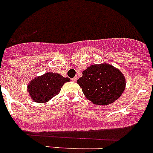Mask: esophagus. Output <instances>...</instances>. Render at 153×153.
Returning a JSON list of instances; mask_svg holds the SVG:
<instances>
[{"label": "esophagus", "instance_id": "obj_1", "mask_svg": "<svg viewBox=\"0 0 153 153\" xmlns=\"http://www.w3.org/2000/svg\"><path fill=\"white\" fill-rule=\"evenodd\" d=\"M76 80H77V77H74V78H73V79H72V81H73V82H76Z\"/></svg>", "mask_w": 153, "mask_h": 153}]
</instances>
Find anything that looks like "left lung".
Wrapping results in <instances>:
<instances>
[{"instance_id":"1","label":"left lung","mask_w":153,"mask_h":153,"mask_svg":"<svg viewBox=\"0 0 153 153\" xmlns=\"http://www.w3.org/2000/svg\"><path fill=\"white\" fill-rule=\"evenodd\" d=\"M76 83L93 104L108 105L119 98L126 85L124 74L108 63L88 66Z\"/></svg>"}]
</instances>
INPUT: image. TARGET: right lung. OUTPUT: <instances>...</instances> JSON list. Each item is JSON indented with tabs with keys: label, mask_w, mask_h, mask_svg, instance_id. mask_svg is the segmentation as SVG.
Returning a JSON list of instances; mask_svg holds the SVG:
<instances>
[{
	"label": "right lung",
	"mask_w": 153,
	"mask_h": 153,
	"mask_svg": "<svg viewBox=\"0 0 153 153\" xmlns=\"http://www.w3.org/2000/svg\"><path fill=\"white\" fill-rule=\"evenodd\" d=\"M70 79L63 77L56 73H45L34 78L28 84L30 97L37 103H45L59 94L63 84L70 82Z\"/></svg>",
	"instance_id": "1"
}]
</instances>
